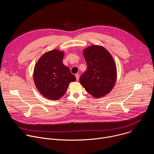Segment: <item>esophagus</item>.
Returning <instances> with one entry per match:
<instances>
[{
  "mask_svg": "<svg viewBox=\"0 0 154 154\" xmlns=\"http://www.w3.org/2000/svg\"><path fill=\"white\" fill-rule=\"evenodd\" d=\"M75 77H76L77 81H78L79 79V74H75Z\"/></svg>",
  "mask_w": 154,
  "mask_h": 154,
  "instance_id": "esophagus-1",
  "label": "esophagus"
}]
</instances>
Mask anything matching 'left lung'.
<instances>
[{
  "instance_id": "left-lung-1",
  "label": "left lung",
  "mask_w": 154,
  "mask_h": 154,
  "mask_svg": "<svg viewBox=\"0 0 154 154\" xmlns=\"http://www.w3.org/2000/svg\"><path fill=\"white\" fill-rule=\"evenodd\" d=\"M83 54L87 69L80 78V84L95 98L110 93L117 79L115 61L104 47L92 45L85 48Z\"/></svg>"
}]
</instances>
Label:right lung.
I'll return each mask as SVG.
<instances>
[{
  "label": "right lung",
  "mask_w": 154,
  "mask_h": 154,
  "mask_svg": "<svg viewBox=\"0 0 154 154\" xmlns=\"http://www.w3.org/2000/svg\"><path fill=\"white\" fill-rule=\"evenodd\" d=\"M64 53L54 49L44 54L36 62L33 77L39 92L46 99L58 100L69 83L76 80L68 67L63 63Z\"/></svg>",
  "instance_id": "obj_1"
}]
</instances>
